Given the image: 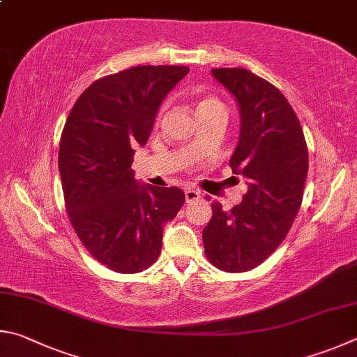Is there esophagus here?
Segmentation results:
<instances>
[{
  "label": "esophagus",
  "instance_id": "obj_1",
  "mask_svg": "<svg viewBox=\"0 0 357 357\" xmlns=\"http://www.w3.org/2000/svg\"><path fill=\"white\" fill-rule=\"evenodd\" d=\"M201 196H202V192H201V191H197V190L188 188V190L185 191V201L188 202V204L197 201V199H201Z\"/></svg>",
  "mask_w": 357,
  "mask_h": 357
}]
</instances>
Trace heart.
Returning <instances> with one entry per match:
<instances>
[{"mask_svg": "<svg viewBox=\"0 0 357 357\" xmlns=\"http://www.w3.org/2000/svg\"><path fill=\"white\" fill-rule=\"evenodd\" d=\"M165 112V108H161V111L158 112V121ZM196 114L201 121H205V119L215 117L224 114L226 116V106L221 102L218 97L213 96H202L196 100Z\"/></svg>", "mask_w": 357, "mask_h": 357, "instance_id": "1", "label": "heart"}]
</instances>
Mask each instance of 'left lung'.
<instances>
[{"label": "left lung", "instance_id": "1", "mask_svg": "<svg viewBox=\"0 0 357 357\" xmlns=\"http://www.w3.org/2000/svg\"><path fill=\"white\" fill-rule=\"evenodd\" d=\"M238 103L240 139L229 165L248 178L241 204L213 216L202 230L205 257L218 270L243 273L270 257L289 234L303 202L307 144L284 93L246 68H211Z\"/></svg>", "mask_w": 357, "mask_h": 357}]
</instances>
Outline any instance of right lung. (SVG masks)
Listing matches in <instances>:
<instances>
[{
    "instance_id": "obj_1",
    "label": "right lung",
    "mask_w": 357,
    "mask_h": 357,
    "mask_svg": "<svg viewBox=\"0 0 357 357\" xmlns=\"http://www.w3.org/2000/svg\"><path fill=\"white\" fill-rule=\"evenodd\" d=\"M185 66H137L103 77L81 93L59 142L67 215L93 259L122 274L141 273L161 252L162 227L185 204L180 188L136 182L131 169Z\"/></svg>"
}]
</instances>
